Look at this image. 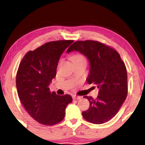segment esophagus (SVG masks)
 I'll use <instances>...</instances> for the list:
<instances>
[{
  "mask_svg": "<svg viewBox=\"0 0 145 145\" xmlns=\"http://www.w3.org/2000/svg\"><path fill=\"white\" fill-rule=\"evenodd\" d=\"M81 98H82L81 96H78V95H73V99H81Z\"/></svg>",
  "mask_w": 145,
  "mask_h": 145,
  "instance_id": "esophagus-1",
  "label": "esophagus"
}]
</instances>
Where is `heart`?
<instances>
[{
    "mask_svg": "<svg viewBox=\"0 0 145 145\" xmlns=\"http://www.w3.org/2000/svg\"><path fill=\"white\" fill-rule=\"evenodd\" d=\"M71 59H72V61H86L84 56L81 54H75V55L72 56Z\"/></svg>",
    "mask_w": 145,
    "mask_h": 145,
    "instance_id": "obj_1",
    "label": "heart"
}]
</instances>
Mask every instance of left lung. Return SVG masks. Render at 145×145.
I'll list each match as a JSON object with an SVG mask.
<instances>
[{
	"label": "left lung",
	"mask_w": 145,
	"mask_h": 145,
	"mask_svg": "<svg viewBox=\"0 0 145 145\" xmlns=\"http://www.w3.org/2000/svg\"><path fill=\"white\" fill-rule=\"evenodd\" d=\"M79 51L90 62L88 84L99 88L96 99L85 96L90 102L89 108L82 112L86 121L102 124L112 119L119 112L127 97V74L125 65L115 49L97 41H77L67 52Z\"/></svg>",
	"instance_id": "8db88e82"
}]
</instances>
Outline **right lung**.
<instances>
[{
  "instance_id": "obj_1",
  "label": "right lung",
  "mask_w": 145,
  "mask_h": 145,
  "mask_svg": "<svg viewBox=\"0 0 145 145\" xmlns=\"http://www.w3.org/2000/svg\"><path fill=\"white\" fill-rule=\"evenodd\" d=\"M73 40L50 41L22 59L16 74L18 97L23 106L36 121L53 125L63 120L65 108L72 101L69 95L51 92L49 84L56 76L60 56Z\"/></svg>"
}]
</instances>
